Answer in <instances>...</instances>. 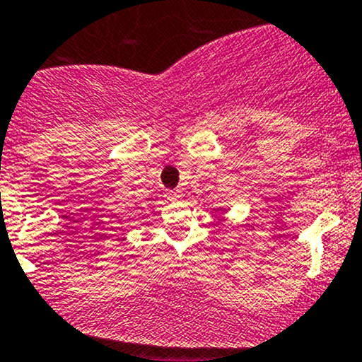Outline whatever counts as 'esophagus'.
Segmentation results:
<instances>
[{"instance_id": "obj_1", "label": "esophagus", "mask_w": 362, "mask_h": 362, "mask_svg": "<svg viewBox=\"0 0 362 362\" xmlns=\"http://www.w3.org/2000/svg\"><path fill=\"white\" fill-rule=\"evenodd\" d=\"M165 197H168L169 200H177V198H181L182 194H181V192H168L165 193Z\"/></svg>"}]
</instances>
